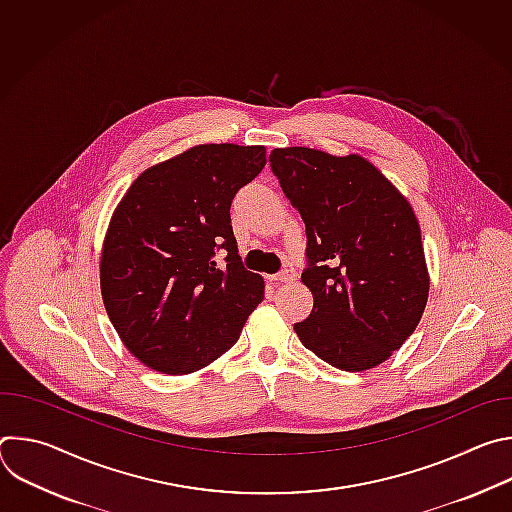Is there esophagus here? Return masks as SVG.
<instances>
[{
	"label": "esophagus",
	"mask_w": 512,
	"mask_h": 512,
	"mask_svg": "<svg viewBox=\"0 0 512 512\" xmlns=\"http://www.w3.org/2000/svg\"><path fill=\"white\" fill-rule=\"evenodd\" d=\"M269 279H271V281H275V283H289V281H296V273L291 271V269H283L281 273L271 275Z\"/></svg>",
	"instance_id": "1"
}]
</instances>
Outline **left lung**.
Wrapping results in <instances>:
<instances>
[{"instance_id":"8db88e82","label":"left lung","mask_w":512,"mask_h":512,"mask_svg":"<svg viewBox=\"0 0 512 512\" xmlns=\"http://www.w3.org/2000/svg\"><path fill=\"white\" fill-rule=\"evenodd\" d=\"M271 172L306 225L304 285L312 314L302 344L348 373L385 362L417 328L429 275L407 198L364 158L277 148Z\"/></svg>"}]
</instances>
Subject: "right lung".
<instances>
[{"label":"right lung","mask_w":512,"mask_h":512,"mask_svg":"<svg viewBox=\"0 0 512 512\" xmlns=\"http://www.w3.org/2000/svg\"><path fill=\"white\" fill-rule=\"evenodd\" d=\"M263 145L204 143L145 170L117 204L101 253L103 304L127 350L164 375L225 354L261 304L231 202L265 166ZM228 251L226 267L213 261Z\"/></svg>","instance_id":"add662e5"}]
</instances>
